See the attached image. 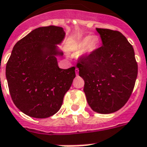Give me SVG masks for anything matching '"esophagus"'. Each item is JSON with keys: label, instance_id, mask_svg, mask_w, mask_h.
I'll return each instance as SVG.
<instances>
[{"label": "esophagus", "instance_id": "1", "mask_svg": "<svg viewBox=\"0 0 147 147\" xmlns=\"http://www.w3.org/2000/svg\"><path fill=\"white\" fill-rule=\"evenodd\" d=\"M75 72H76V74L78 75V73H79V69H78V68H76V69H75Z\"/></svg>", "mask_w": 147, "mask_h": 147}]
</instances>
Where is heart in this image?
<instances>
[{
	"label": "heart",
	"mask_w": 147,
	"mask_h": 147,
	"mask_svg": "<svg viewBox=\"0 0 147 147\" xmlns=\"http://www.w3.org/2000/svg\"><path fill=\"white\" fill-rule=\"evenodd\" d=\"M98 38L96 36H85L74 44V49L77 51H81L84 57L91 55L98 46Z\"/></svg>",
	"instance_id": "heart-1"
}]
</instances>
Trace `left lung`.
Returning a JSON list of instances; mask_svg holds the SVG:
<instances>
[{
	"mask_svg": "<svg viewBox=\"0 0 147 147\" xmlns=\"http://www.w3.org/2000/svg\"><path fill=\"white\" fill-rule=\"evenodd\" d=\"M102 45L77 64L83 79L88 104L94 111L110 114L128 101L137 80L138 67L134 51L120 32L96 28Z\"/></svg>",
	"mask_w": 147,
	"mask_h": 147,
	"instance_id": "1",
	"label": "left lung"
}]
</instances>
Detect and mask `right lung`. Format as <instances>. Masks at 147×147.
<instances>
[{"label":"right lung","instance_id":"1","mask_svg":"<svg viewBox=\"0 0 147 147\" xmlns=\"http://www.w3.org/2000/svg\"><path fill=\"white\" fill-rule=\"evenodd\" d=\"M65 36L62 27H39L16 42L6 66L13 102L22 112L45 118L59 111L64 96L76 77L75 67L61 69L56 45Z\"/></svg>","mask_w":147,"mask_h":147}]
</instances>
